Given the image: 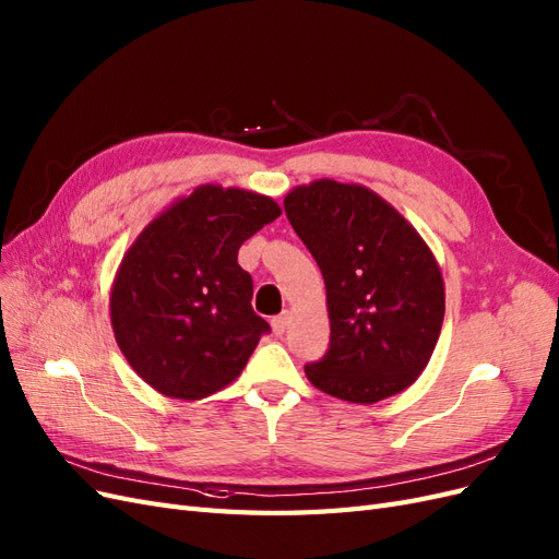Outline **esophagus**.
Returning <instances> with one entry per match:
<instances>
[{"label": "esophagus", "instance_id": "esophagus-1", "mask_svg": "<svg viewBox=\"0 0 559 559\" xmlns=\"http://www.w3.org/2000/svg\"><path fill=\"white\" fill-rule=\"evenodd\" d=\"M290 320H293V313L290 311H283L281 316H276L274 320H272V330H274V334H285V330L290 328Z\"/></svg>", "mask_w": 559, "mask_h": 559}]
</instances>
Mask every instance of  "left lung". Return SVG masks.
Instances as JSON below:
<instances>
[{
    "label": "left lung",
    "instance_id": "left-lung-1",
    "mask_svg": "<svg viewBox=\"0 0 559 559\" xmlns=\"http://www.w3.org/2000/svg\"><path fill=\"white\" fill-rule=\"evenodd\" d=\"M328 290L330 350L306 378L353 404L418 381L443 325L441 266L404 215L367 186L318 178L283 200Z\"/></svg>",
    "mask_w": 559,
    "mask_h": 559
}]
</instances>
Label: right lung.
Listing matches in <instances>:
<instances>
[{"mask_svg": "<svg viewBox=\"0 0 559 559\" xmlns=\"http://www.w3.org/2000/svg\"><path fill=\"white\" fill-rule=\"evenodd\" d=\"M278 215L266 194L197 186L124 250L109 295L111 328L120 353L153 390L194 402L237 381L269 332L250 306L253 278L237 255Z\"/></svg>", "mask_w": 559, "mask_h": 559, "instance_id": "1", "label": "right lung"}]
</instances>
